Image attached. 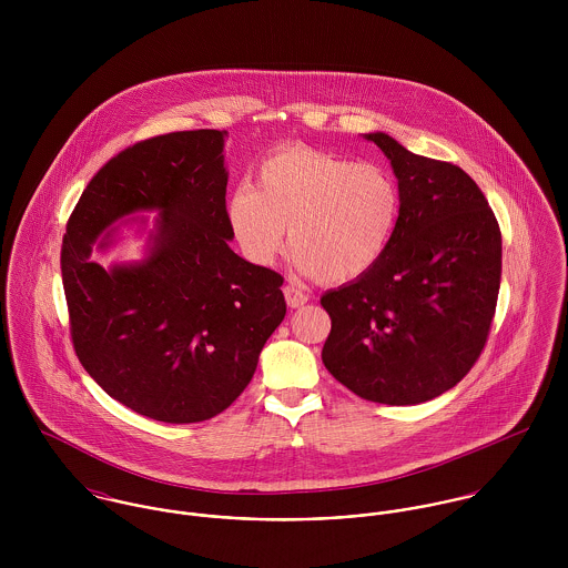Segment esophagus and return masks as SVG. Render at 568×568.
Returning <instances> with one entry per match:
<instances>
[{
    "instance_id": "34e87169",
    "label": "esophagus",
    "mask_w": 568,
    "mask_h": 568,
    "mask_svg": "<svg viewBox=\"0 0 568 568\" xmlns=\"http://www.w3.org/2000/svg\"><path fill=\"white\" fill-rule=\"evenodd\" d=\"M282 291H284L286 304H288L291 308H302V306L308 302V295H306L302 288L293 286V284H286Z\"/></svg>"
}]
</instances>
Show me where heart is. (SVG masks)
<instances>
[{
	"mask_svg": "<svg viewBox=\"0 0 568 568\" xmlns=\"http://www.w3.org/2000/svg\"><path fill=\"white\" fill-rule=\"evenodd\" d=\"M400 190L381 163L291 149L260 165L255 183L227 199V225L244 255L271 264L284 248L325 284L367 273L392 243Z\"/></svg>",
	"mask_w": 568,
	"mask_h": 568,
	"instance_id": "1",
	"label": "heart"
}]
</instances>
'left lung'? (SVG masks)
Wrapping results in <instances>:
<instances>
[{
	"instance_id": "left-lung-1",
	"label": "left lung",
	"mask_w": 568,
	"mask_h": 568,
	"mask_svg": "<svg viewBox=\"0 0 568 568\" xmlns=\"http://www.w3.org/2000/svg\"><path fill=\"white\" fill-rule=\"evenodd\" d=\"M392 163L400 214L383 257L327 291L325 369L356 396L419 405L453 389L487 341L500 286V230L479 185L448 162L365 133Z\"/></svg>"
}]
</instances>
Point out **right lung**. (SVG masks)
I'll use <instances>...</instances> for the list:
<instances>
[{"label": "right lung", "mask_w": 568, "mask_h": 568, "mask_svg": "<svg viewBox=\"0 0 568 568\" xmlns=\"http://www.w3.org/2000/svg\"><path fill=\"white\" fill-rule=\"evenodd\" d=\"M225 138L181 131L122 151L89 181L63 239L82 367L113 400L168 424L232 405L286 315L284 277L230 246ZM142 213L159 214L151 229ZM126 224L148 234L145 257L109 270L93 263L92 251L110 247Z\"/></svg>", "instance_id": "obj_1"}]
</instances>
